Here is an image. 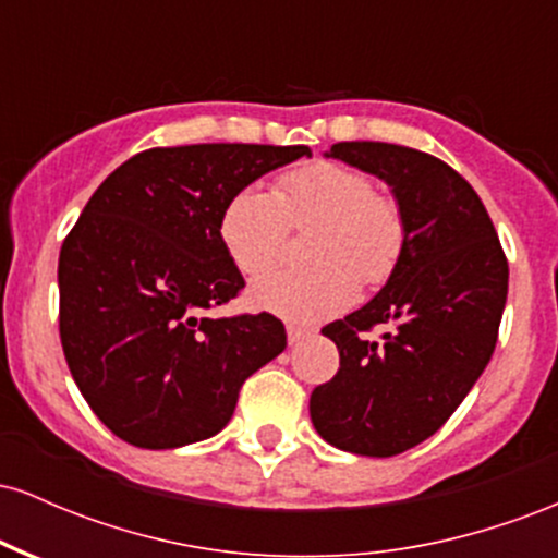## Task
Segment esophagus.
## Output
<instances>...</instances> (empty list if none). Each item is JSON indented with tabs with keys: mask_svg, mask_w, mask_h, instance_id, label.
<instances>
[{
	"mask_svg": "<svg viewBox=\"0 0 558 558\" xmlns=\"http://www.w3.org/2000/svg\"><path fill=\"white\" fill-rule=\"evenodd\" d=\"M286 332H288V343H291V345L301 343V341H304L306 336H310V330H304V328H296V325H288Z\"/></svg>",
	"mask_w": 558,
	"mask_h": 558,
	"instance_id": "esophagus-1",
	"label": "esophagus"
}]
</instances>
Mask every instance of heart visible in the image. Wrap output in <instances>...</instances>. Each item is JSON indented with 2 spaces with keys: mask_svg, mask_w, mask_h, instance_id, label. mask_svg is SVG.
I'll return each instance as SVG.
<instances>
[{
  "mask_svg": "<svg viewBox=\"0 0 558 558\" xmlns=\"http://www.w3.org/2000/svg\"><path fill=\"white\" fill-rule=\"evenodd\" d=\"M291 228H306L304 270L272 272L248 291L254 310L299 325H315L349 310L364 286H380L399 267L407 243L403 213L373 178L345 165L317 159L283 172L272 194L246 185L220 213V241L235 270L254 278L283 252Z\"/></svg>",
  "mask_w": 558,
  "mask_h": 558,
  "instance_id": "b5f03b06",
  "label": "heart"
}]
</instances>
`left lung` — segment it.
<instances>
[{
  "mask_svg": "<svg viewBox=\"0 0 558 558\" xmlns=\"http://www.w3.org/2000/svg\"><path fill=\"white\" fill-rule=\"evenodd\" d=\"M325 157L390 185L407 243L380 293L323 328L341 367L312 390V425L341 451L396 457L438 433L483 375L509 265L475 189L438 157L383 141H341ZM375 324L391 325L380 344L363 336Z\"/></svg>",
  "mask_w": 558,
  "mask_h": 558,
  "instance_id": "1",
  "label": "left lung"
}]
</instances>
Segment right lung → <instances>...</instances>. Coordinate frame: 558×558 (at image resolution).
Wrapping results in <instances>:
<instances>
[{
	"label": "right lung",
	"instance_id": "right-lung-1",
	"mask_svg": "<svg viewBox=\"0 0 558 558\" xmlns=\"http://www.w3.org/2000/svg\"><path fill=\"white\" fill-rule=\"evenodd\" d=\"M310 146L191 144L149 149L94 191L60 252V338L75 386L125 444L213 438L239 390L286 349L278 317H202L239 296L220 241L235 191L310 157Z\"/></svg>",
	"mask_w": 558,
	"mask_h": 558
}]
</instances>
